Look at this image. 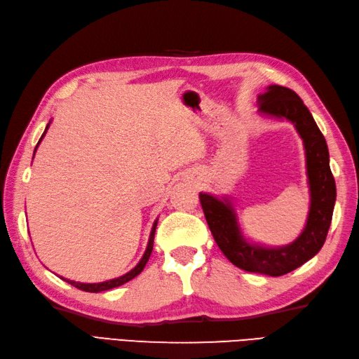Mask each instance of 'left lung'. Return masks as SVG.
Instances as JSON below:
<instances>
[{"instance_id": "left-lung-1", "label": "left lung", "mask_w": 359, "mask_h": 359, "mask_svg": "<svg viewBox=\"0 0 359 359\" xmlns=\"http://www.w3.org/2000/svg\"><path fill=\"white\" fill-rule=\"evenodd\" d=\"M259 114L292 123L305 150L310 206L302 232L283 246H268L248 238L238 223L236 206L226 195L200 192L201 208L218 248L232 265L248 273L283 276L304 265L323 248L336 201L330 155L309 108L297 94L280 85H269L257 96Z\"/></svg>"}]
</instances>
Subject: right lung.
<instances>
[{"label": "right lung", "instance_id": "obj_1", "mask_svg": "<svg viewBox=\"0 0 359 359\" xmlns=\"http://www.w3.org/2000/svg\"><path fill=\"white\" fill-rule=\"evenodd\" d=\"M50 122H53V121H49V123L46 126L45 131H43V135H41V137H40V141H39V144H36V147H35V150H34V155H35L36 149H39L40 142L43 141V137H45L46 131H48V128H49V126H50ZM158 218H159V217H158ZM158 218H156L155 222H153L151 231H150V237H149V241H147V248H145L144 255L141 257V260L137 262V265H136L133 269H130L128 273L122 274V276H119V277H114V279H109V280H105V282H99V283H82V282H74V280H68V279H65V277H62V279H63L65 282L71 283L72 287H76V288L82 290V291H88V292H100V291H107V290H111V288H116V287H121V285L127 283V282H128V280H131V279H135V277H136L137 274H141V271L144 269V266L147 265V262H149V259H150V254H151V251H153V238H155V231H156Z\"/></svg>", "mask_w": 359, "mask_h": 359}]
</instances>
